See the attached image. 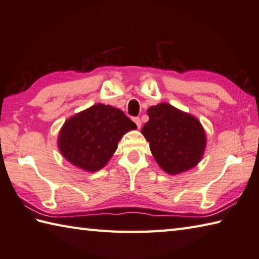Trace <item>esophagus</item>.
<instances>
[{
	"label": "esophagus",
	"mask_w": 259,
	"mask_h": 259,
	"mask_svg": "<svg viewBox=\"0 0 259 259\" xmlns=\"http://www.w3.org/2000/svg\"><path fill=\"white\" fill-rule=\"evenodd\" d=\"M133 120H134V122L136 123V125H137V128H140V126H142V121H140V117H133Z\"/></svg>",
	"instance_id": "34e87169"
}]
</instances>
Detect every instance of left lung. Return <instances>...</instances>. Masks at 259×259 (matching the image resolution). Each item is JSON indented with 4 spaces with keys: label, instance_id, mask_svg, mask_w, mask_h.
<instances>
[{
    "label": "left lung",
    "instance_id": "left-lung-1",
    "mask_svg": "<svg viewBox=\"0 0 259 259\" xmlns=\"http://www.w3.org/2000/svg\"><path fill=\"white\" fill-rule=\"evenodd\" d=\"M147 114L142 133L158 165L170 175L197 165L206 146L200 122L166 103L149 107Z\"/></svg>",
    "mask_w": 259,
    "mask_h": 259
}]
</instances>
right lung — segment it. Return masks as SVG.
<instances>
[{
    "instance_id": "1",
    "label": "right lung",
    "mask_w": 259,
    "mask_h": 259,
    "mask_svg": "<svg viewBox=\"0 0 259 259\" xmlns=\"http://www.w3.org/2000/svg\"><path fill=\"white\" fill-rule=\"evenodd\" d=\"M136 128L121 110L94 105L63 124L59 135L60 152L73 165L95 172L110 161L122 136Z\"/></svg>"
}]
</instances>
